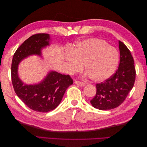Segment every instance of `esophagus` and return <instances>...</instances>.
Masks as SVG:
<instances>
[{
  "mask_svg": "<svg viewBox=\"0 0 147 147\" xmlns=\"http://www.w3.org/2000/svg\"><path fill=\"white\" fill-rule=\"evenodd\" d=\"M74 83L75 84H77V85H78L80 86H84V85H85V84H84V83L83 82H79V81H75Z\"/></svg>",
  "mask_w": 147,
  "mask_h": 147,
  "instance_id": "esophagus-1",
  "label": "esophagus"
}]
</instances>
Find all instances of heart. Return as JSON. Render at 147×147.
<instances>
[{
    "mask_svg": "<svg viewBox=\"0 0 147 147\" xmlns=\"http://www.w3.org/2000/svg\"><path fill=\"white\" fill-rule=\"evenodd\" d=\"M118 60L116 49L103 40L92 38L78 42L72 54L66 56L65 63L71 73L80 72L84 65L92 80L102 82L113 75Z\"/></svg>",
    "mask_w": 147,
    "mask_h": 147,
    "instance_id": "obj_1",
    "label": "heart"
}]
</instances>
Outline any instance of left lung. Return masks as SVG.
I'll use <instances>...</instances> for the list:
<instances>
[{
  "mask_svg": "<svg viewBox=\"0 0 147 147\" xmlns=\"http://www.w3.org/2000/svg\"><path fill=\"white\" fill-rule=\"evenodd\" d=\"M118 43L120 61L118 70L105 82L96 84V94L90 101L94 108L100 110L113 109L121 105L135 82L134 59L127 47L119 40Z\"/></svg>",
  "mask_w": 147,
  "mask_h": 147,
  "instance_id": "left-lung-1",
  "label": "left lung"
}]
</instances>
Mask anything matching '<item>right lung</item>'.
<instances>
[{"mask_svg":"<svg viewBox=\"0 0 147 147\" xmlns=\"http://www.w3.org/2000/svg\"><path fill=\"white\" fill-rule=\"evenodd\" d=\"M51 40L48 34L32 35L17 49L11 68L12 84L16 95L29 108L43 113L50 112L59 105L66 90L73 84L72 79L69 75L51 70L39 83L26 84L19 77L18 65L30 56L42 57V50L50 45Z\"/></svg>","mask_w":147,"mask_h":147,"instance_id":"obj_1","label":"right lung"}]
</instances>
